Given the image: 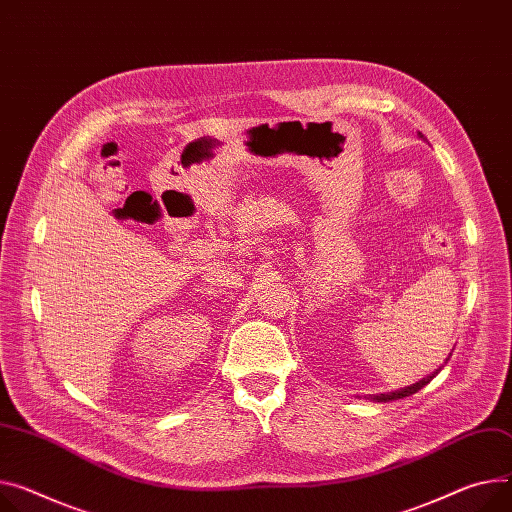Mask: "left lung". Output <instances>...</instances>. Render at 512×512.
Masks as SVG:
<instances>
[{"label":"left lung","mask_w":512,"mask_h":512,"mask_svg":"<svg viewBox=\"0 0 512 512\" xmlns=\"http://www.w3.org/2000/svg\"><path fill=\"white\" fill-rule=\"evenodd\" d=\"M420 137H422V133H418ZM449 361V359H447ZM439 373V371H437ZM437 373H432V375H428V377H424V379H420L418 383H412V385H408V387H402V389H398V391H389V393H379V396H373L371 400L373 402H389V400H402V398H408V396H412V393H416L418 389H422L426 383H430V379L435 377Z\"/></svg>","instance_id":"obj_1"}]
</instances>
